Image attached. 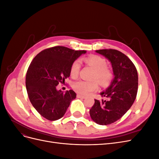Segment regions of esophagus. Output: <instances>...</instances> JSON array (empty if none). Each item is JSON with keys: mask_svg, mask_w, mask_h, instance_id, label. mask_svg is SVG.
<instances>
[{"mask_svg": "<svg viewBox=\"0 0 159 159\" xmlns=\"http://www.w3.org/2000/svg\"><path fill=\"white\" fill-rule=\"evenodd\" d=\"M77 98H80V99H85V96H83V95H80V94H78V95H77Z\"/></svg>", "mask_w": 159, "mask_h": 159, "instance_id": "esophagus-1", "label": "esophagus"}]
</instances>
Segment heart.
I'll use <instances>...</instances> for the list:
<instances>
[{
	"label": "heart",
	"mask_w": 159,
	"mask_h": 159,
	"mask_svg": "<svg viewBox=\"0 0 159 159\" xmlns=\"http://www.w3.org/2000/svg\"><path fill=\"white\" fill-rule=\"evenodd\" d=\"M86 64L94 69L93 80H97L101 85H107L113 78V73L107 67V61L102 57L92 55L84 58ZM80 70V64L78 61H74L70 66V74L71 78H76ZM73 88L81 95H88L95 92L98 89V84L96 81H85L80 80L73 84Z\"/></svg>",
	"instance_id": "1"
}]
</instances>
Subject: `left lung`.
Masks as SVG:
<instances>
[{
	"label": "left lung",
	"mask_w": 159,
	"mask_h": 159,
	"mask_svg": "<svg viewBox=\"0 0 159 159\" xmlns=\"http://www.w3.org/2000/svg\"><path fill=\"white\" fill-rule=\"evenodd\" d=\"M95 52L110 61L115 77L100 93L105 99H95L89 114L96 123L107 125L121 119L132 106L137 93L138 74L131 60L122 52L113 49Z\"/></svg>",
	"instance_id": "1"
}]
</instances>
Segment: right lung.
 <instances>
[{"instance_id":"add662e5","label":"right lung","mask_w":159,"mask_h":159,"mask_svg":"<svg viewBox=\"0 0 159 159\" xmlns=\"http://www.w3.org/2000/svg\"><path fill=\"white\" fill-rule=\"evenodd\" d=\"M85 50H74L64 46H54L40 52L27 70L26 87L33 107L43 117L56 121L64 116L72 100L73 90L64 93L56 86L70 75V66Z\"/></svg>"}]
</instances>
